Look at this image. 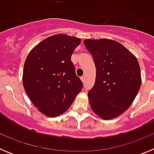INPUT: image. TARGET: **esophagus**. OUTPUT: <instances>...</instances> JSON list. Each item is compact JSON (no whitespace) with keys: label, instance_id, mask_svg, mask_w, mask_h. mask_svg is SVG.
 Wrapping results in <instances>:
<instances>
[{"label":"esophagus","instance_id":"1","mask_svg":"<svg viewBox=\"0 0 154 154\" xmlns=\"http://www.w3.org/2000/svg\"><path fill=\"white\" fill-rule=\"evenodd\" d=\"M81 80H82V82H85V77H84V76H82Z\"/></svg>","mask_w":154,"mask_h":154}]
</instances>
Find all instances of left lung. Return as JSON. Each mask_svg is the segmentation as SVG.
<instances>
[{
  "label": "left lung",
  "instance_id": "8db88e82",
  "mask_svg": "<svg viewBox=\"0 0 154 154\" xmlns=\"http://www.w3.org/2000/svg\"><path fill=\"white\" fill-rule=\"evenodd\" d=\"M84 45L96 65V82L88 92L93 112L112 119L133 103L141 85L140 65L125 46L111 39H86Z\"/></svg>",
  "mask_w": 154,
  "mask_h": 154
}]
</instances>
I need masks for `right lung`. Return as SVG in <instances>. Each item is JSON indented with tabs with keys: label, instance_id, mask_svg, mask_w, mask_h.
<instances>
[{
	"label": "right lung",
	"instance_id": "obj_1",
	"mask_svg": "<svg viewBox=\"0 0 154 154\" xmlns=\"http://www.w3.org/2000/svg\"><path fill=\"white\" fill-rule=\"evenodd\" d=\"M81 39L50 36L31 49L24 62L23 85L38 109L47 116L65 112L82 89L71 57Z\"/></svg>",
	"mask_w": 154,
	"mask_h": 154
}]
</instances>
